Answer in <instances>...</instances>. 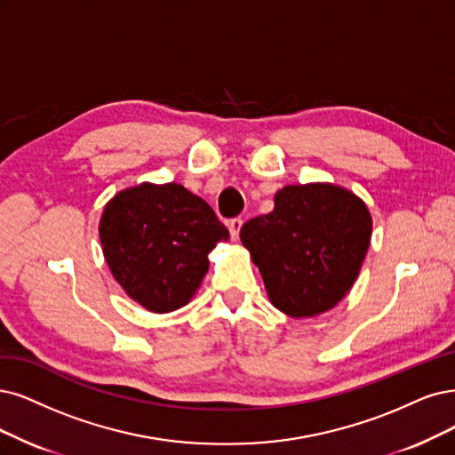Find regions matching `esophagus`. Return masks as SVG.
Masks as SVG:
<instances>
[{
	"instance_id": "34e87169",
	"label": "esophagus",
	"mask_w": 455,
	"mask_h": 455,
	"mask_svg": "<svg viewBox=\"0 0 455 455\" xmlns=\"http://www.w3.org/2000/svg\"><path fill=\"white\" fill-rule=\"evenodd\" d=\"M242 225L243 221L242 219H232V221L228 223V230H230V238L236 242L240 238V230H242Z\"/></svg>"
}]
</instances>
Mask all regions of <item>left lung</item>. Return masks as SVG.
Instances as JSON below:
<instances>
[{"mask_svg": "<svg viewBox=\"0 0 455 455\" xmlns=\"http://www.w3.org/2000/svg\"><path fill=\"white\" fill-rule=\"evenodd\" d=\"M274 202L270 213L242 227V243L274 307L294 318L326 313L360 274L371 213L362 198L331 183L287 185Z\"/></svg>", "mask_w": 455, "mask_h": 455, "instance_id": "8db88e82", "label": "left lung"}]
</instances>
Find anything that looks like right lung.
Wrapping results in <instances>:
<instances>
[{
    "mask_svg": "<svg viewBox=\"0 0 455 455\" xmlns=\"http://www.w3.org/2000/svg\"><path fill=\"white\" fill-rule=\"evenodd\" d=\"M114 279L151 313H171L195 296L208 255L228 240L227 227L180 183H140L117 193L99 221Z\"/></svg>",
    "mask_w": 455,
    "mask_h": 455,
    "instance_id": "add662e5",
    "label": "right lung"
}]
</instances>
